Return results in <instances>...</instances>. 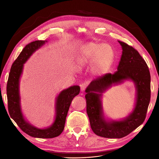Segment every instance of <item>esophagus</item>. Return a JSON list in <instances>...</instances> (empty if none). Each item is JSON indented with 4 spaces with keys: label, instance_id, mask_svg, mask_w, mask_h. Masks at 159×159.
<instances>
[{
    "label": "esophagus",
    "instance_id": "esophagus-1",
    "mask_svg": "<svg viewBox=\"0 0 159 159\" xmlns=\"http://www.w3.org/2000/svg\"><path fill=\"white\" fill-rule=\"evenodd\" d=\"M86 87H87V84L86 82H84V83H82V84H80V90H81V91H84L86 89Z\"/></svg>",
    "mask_w": 159,
    "mask_h": 159
}]
</instances>
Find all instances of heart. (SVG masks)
I'll list each match as a JSON object with an SVG mask.
<instances>
[{
    "instance_id": "obj_1",
    "label": "heart",
    "mask_w": 159,
    "mask_h": 159,
    "mask_svg": "<svg viewBox=\"0 0 159 159\" xmlns=\"http://www.w3.org/2000/svg\"><path fill=\"white\" fill-rule=\"evenodd\" d=\"M114 59V51L108 44L93 42L82 44L79 49L76 61L79 66L91 64V71L101 77L109 72Z\"/></svg>"
}]
</instances>
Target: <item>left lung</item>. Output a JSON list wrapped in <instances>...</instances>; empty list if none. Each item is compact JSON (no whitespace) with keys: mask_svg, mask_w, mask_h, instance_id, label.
Masks as SVG:
<instances>
[{"mask_svg":"<svg viewBox=\"0 0 159 159\" xmlns=\"http://www.w3.org/2000/svg\"><path fill=\"white\" fill-rule=\"evenodd\" d=\"M118 42L122 54L117 71L92 80L85 90L86 111L91 129L97 135L110 139L126 137L144 122L151 97V77L147 64L135 49L123 42ZM126 80L132 81L135 84L134 108L124 119L116 121L106 118L102 103V94L113 85Z\"/></svg>","mask_w":159,"mask_h":159,"instance_id":"8db88e82","label":"left lung"}]
</instances>
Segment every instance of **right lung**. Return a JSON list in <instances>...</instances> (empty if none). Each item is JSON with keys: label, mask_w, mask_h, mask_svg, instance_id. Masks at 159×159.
I'll return each instance as SVG.
<instances>
[{"label": "right lung", "mask_w": 159, "mask_h": 159, "mask_svg": "<svg viewBox=\"0 0 159 159\" xmlns=\"http://www.w3.org/2000/svg\"><path fill=\"white\" fill-rule=\"evenodd\" d=\"M47 40H35L26 46L13 63L7 83L8 111L11 118L28 135L41 139H51L61 134L64 128L67 114L73 98L79 94L80 86H72L61 91L55 100V116L53 124L46 128H39L28 122L22 111L20 96V79L24 64Z\"/></svg>", "instance_id": "add662e5"}]
</instances>
